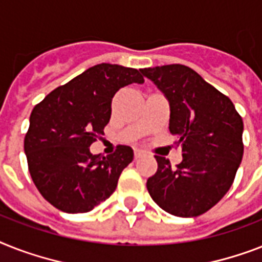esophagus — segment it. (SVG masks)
Masks as SVG:
<instances>
[{"mask_svg":"<svg viewBox=\"0 0 262 262\" xmlns=\"http://www.w3.org/2000/svg\"><path fill=\"white\" fill-rule=\"evenodd\" d=\"M142 155H144V152L140 149H135V159H140V157H142Z\"/></svg>","mask_w":262,"mask_h":262,"instance_id":"34e87169","label":"esophagus"}]
</instances>
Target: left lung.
<instances>
[{
	"label": "left lung",
	"instance_id": "8db88e82",
	"mask_svg": "<svg viewBox=\"0 0 262 262\" xmlns=\"http://www.w3.org/2000/svg\"><path fill=\"white\" fill-rule=\"evenodd\" d=\"M169 101V132L178 137L183 161L171 167L155 156L157 171L148 192L164 211L190 218L208 211L234 182L244 155L242 117L230 98L183 64L141 69Z\"/></svg>",
	"mask_w": 262,
	"mask_h": 262
}]
</instances>
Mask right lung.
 <instances>
[{
    "label": "right lung",
    "mask_w": 262,
    "mask_h": 262,
    "mask_svg": "<svg viewBox=\"0 0 262 262\" xmlns=\"http://www.w3.org/2000/svg\"><path fill=\"white\" fill-rule=\"evenodd\" d=\"M144 83L136 69L101 63L51 91L33 107L24 138L28 169L42 198L64 212H89L116 191L133 160L127 145L109 156L91 155L112 116L121 87Z\"/></svg>",
    "instance_id": "1"
}]
</instances>
